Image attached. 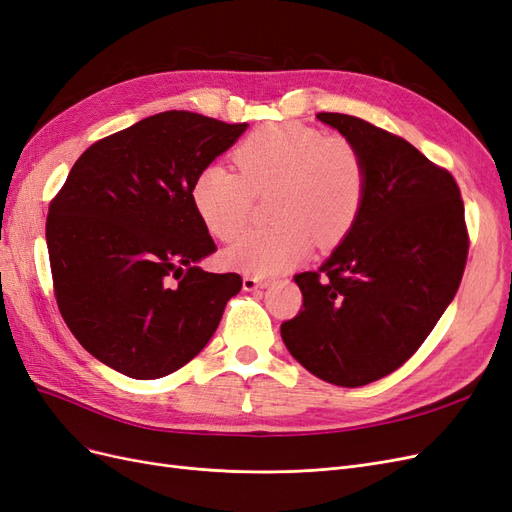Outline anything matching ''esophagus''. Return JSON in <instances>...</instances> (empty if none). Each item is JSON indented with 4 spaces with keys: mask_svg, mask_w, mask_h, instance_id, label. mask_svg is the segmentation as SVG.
I'll return each instance as SVG.
<instances>
[{
    "mask_svg": "<svg viewBox=\"0 0 512 512\" xmlns=\"http://www.w3.org/2000/svg\"><path fill=\"white\" fill-rule=\"evenodd\" d=\"M265 286H269V280H262V277H256V275L243 277V290H256V288H265Z\"/></svg>",
    "mask_w": 512,
    "mask_h": 512,
    "instance_id": "1",
    "label": "esophagus"
}]
</instances>
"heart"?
Wrapping results in <instances>:
<instances>
[{
    "label": "heart",
    "mask_w": 512,
    "mask_h": 512,
    "mask_svg": "<svg viewBox=\"0 0 512 512\" xmlns=\"http://www.w3.org/2000/svg\"><path fill=\"white\" fill-rule=\"evenodd\" d=\"M237 173L209 164L192 183V203L213 237L232 241L252 218L256 198H269L271 226L232 243L230 267L271 275L318 247L342 243L361 218L367 164L346 136H324L299 123H269L232 153Z\"/></svg>",
    "instance_id": "obj_1"
}]
</instances>
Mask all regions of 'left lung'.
<instances>
[{"label": "left lung", "mask_w": 512, "mask_h": 512, "mask_svg": "<svg viewBox=\"0 0 512 512\" xmlns=\"http://www.w3.org/2000/svg\"><path fill=\"white\" fill-rule=\"evenodd\" d=\"M316 117L361 149L367 196L331 258L294 275L303 305L280 331L307 371L354 389L393 374L421 348L461 284L470 235L446 168L365 119Z\"/></svg>", "instance_id": "8db88e82"}]
</instances>
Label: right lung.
<instances>
[{
	"label": "right lung",
	"instance_id": "obj_1",
	"mask_svg": "<svg viewBox=\"0 0 512 512\" xmlns=\"http://www.w3.org/2000/svg\"><path fill=\"white\" fill-rule=\"evenodd\" d=\"M245 128L192 111L151 115L85 149L51 200L46 245L61 318L119 374L156 380L190 363L241 290L239 273L198 267L218 245L192 183Z\"/></svg>",
	"mask_w": 512,
	"mask_h": 512
}]
</instances>
